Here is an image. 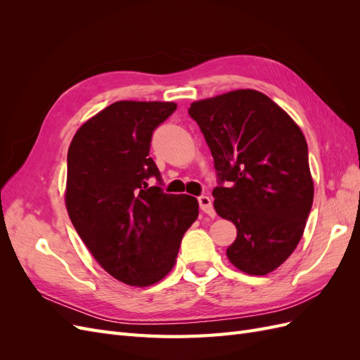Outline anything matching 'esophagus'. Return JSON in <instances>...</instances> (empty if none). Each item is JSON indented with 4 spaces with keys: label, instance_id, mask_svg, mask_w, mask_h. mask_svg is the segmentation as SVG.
<instances>
[{
    "label": "esophagus",
    "instance_id": "esophagus-1",
    "mask_svg": "<svg viewBox=\"0 0 360 360\" xmlns=\"http://www.w3.org/2000/svg\"><path fill=\"white\" fill-rule=\"evenodd\" d=\"M198 202H200V209L209 216H214V209H213V204H212V200L209 197H205V195H202V197L198 198Z\"/></svg>",
    "mask_w": 360,
    "mask_h": 360
}]
</instances>
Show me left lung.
<instances>
[{"label":"left lung","instance_id":"obj_1","mask_svg":"<svg viewBox=\"0 0 360 360\" xmlns=\"http://www.w3.org/2000/svg\"><path fill=\"white\" fill-rule=\"evenodd\" d=\"M189 115L221 181L213 189L214 210L237 228L226 257L243 274L267 275L297 248L311 212L307 139L279 105L250 89L192 102Z\"/></svg>","mask_w":360,"mask_h":360}]
</instances>
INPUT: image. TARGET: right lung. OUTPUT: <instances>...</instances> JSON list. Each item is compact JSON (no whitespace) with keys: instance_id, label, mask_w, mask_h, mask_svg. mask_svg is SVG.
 <instances>
[{"instance_id":"1","label":"right lung","mask_w":360,"mask_h":360,"mask_svg":"<svg viewBox=\"0 0 360 360\" xmlns=\"http://www.w3.org/2000/svg\"><path fill=\"white\" fill-rule=\"evenodd\" d=\"M176 110L174 102L118 101L86 120L69 146L70 221L102 269L127 285L165 278L198 217L197 198L147 183L160 180L148 158L151 135Z\"/></svg>"}]
</instances>
